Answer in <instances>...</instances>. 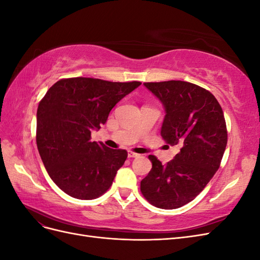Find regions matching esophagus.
I'll list each match as a JSON object with an SVG mask.
<instances>
[{"mask_svg": "<svg viewBox=\"0 0 260 260\" xmlns=\"http://www.w3.org/2000/svg\"><path fill=\"white\" fill-rule=\"evenodd\" d=\"M140 155L137 153H133V152H128V157L129 158H135V157H139Z\"/></svg>", "mask_w": 260, "mask_h": 260, "instance_id": "obj_1", "label": "esophagus"}]
</instances>
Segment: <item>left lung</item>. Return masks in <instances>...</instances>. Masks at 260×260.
Segmentation results:
<instances>
[{"label":"left lung","instance_id":"left-lung-1","mask_svg":"<svg viewBox=\"0 0 260 260\" xmlns=\"http://www.w3.org/2000/svg\"><path fill=\"white\" fill-rule=\"evenodd\" d=\"M144 86L165 108L161 138L180 152L166 165L148 156L152 169L141 181V192L155 207L176 209L193 201L220 166L228 141L223 112L209 91L190 82Z\"/></svg>","mask_w":260,"mask_h":260}]
</instances>
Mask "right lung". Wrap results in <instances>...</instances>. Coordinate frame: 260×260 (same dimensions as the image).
I'll use <instances>...</instances> for the list:
<instances>
[{
	"mask_svg": "<svg viewBox=\"0 0 260 260\" xmlns=\"http://www.w3.org/2000/svg\"><path fill=\"white\" fill-rule=\"evenodd\" d=\"M141 82L69 78L54 83L38 106L37 146L49 176L78 200H94L111 187L128 153L91 142L113 107Z\"/></svg>",
	"mask_w": 260,
	"mask_h": 260,
	"instance_id": "add662e5",
	"label": "right lung"
}]
</instances>
